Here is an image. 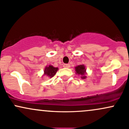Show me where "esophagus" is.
I'll use <instances>...</instances> for the list:
<instances>
[{
    "instance_id": "obj_1",
    "label": "esophagus",
    "mask_w": 129,
    "mask_h": 129,
    "mask_svg": "<svg viewBox=\"0 0 129 129\" xmlns=\"http://www.w3.org/2000/svg\"><path fill=\"white\" fill-rule=\"evenodd\" d=\"M63 66L65 68H69L70 67V64L69 63H65V64H63Z\"/></svg>"
}]
</instances>
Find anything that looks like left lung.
Wrapping results in <instances>:
<instances>
[{"instance_id":"left-lung-1","label":"left lung","mask_w":129,"mask_h":129,"mask_svg":"<svg viewBox=\"0 0 129 129\" xmlns=\"http://www.w3.org/2000/svg\"><path fill=\"white\" fill-rule=\"evenodd\" d=\"M86 70L85 69V67H84V66H83V65H80V66H76L75 67L76 73L78 75H81V78L83 79H84L86 78V76L85 75Z\"/></svg>"}]
</instances>
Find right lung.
I'll return each instance as SVG.
<instances>
[{"label":"right lung","mask_w":129,"mask_h":129,"mask_svg":"<svg viewBox=\"0 0 129 129\" xmlns=\"http://www.w3.org/2000/svg\"><path fill=\"white\" fill-rule=\"evenodd\" d=\"M58 70V68L54 67L52 66H49L48 67H46L45 69V75L48 76L49 77L52 78L53 76H54Z\"/></svg>","instance_id":"right-lung-1"}]
</instances>
